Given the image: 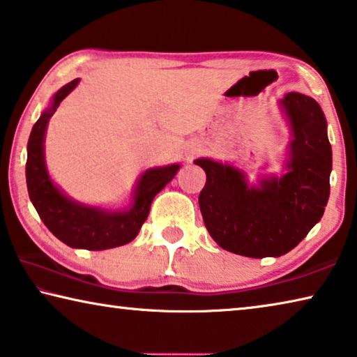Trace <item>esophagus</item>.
I'll list each match as a JSON object with an SVG mask.
<instances>
[{"label":"esophagus","mask_w":357,"mask_h":357,"mask_svg":"<svg viewBox=\"0 0 357 357\" xmlns=\"http://www.w3.org/2000/svg\"><path fill=\"white\" fill-rule=\"evenodd\" d=\"M190 155H192V154H190ZM190 155H189V158H190Z\"/></svg>","instance_id":"esophagus-1"}]
</instances>
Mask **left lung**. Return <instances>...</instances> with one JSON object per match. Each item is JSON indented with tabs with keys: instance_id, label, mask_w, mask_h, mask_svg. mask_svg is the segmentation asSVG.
Segmentation results:
<instances>
[{
	"instance_id": "left-lung-1",
	"label": "left lung",
	"mask_w": 357,
	"mask_h": 357,
	"mask_svg": "<svg viewBox=\"0 0 357 357\" xmlns=\"http://www.w3.org/2000/svg\"><path fill=\"white\" fill-rule=\"evenodd\" d=\"M291 141L282 173L248 174L234 163L195 158L206 173L199 205L206 230L225 251L262 259L294 250L319 222L331 195L332 148L316 100L289 92L278 100Z\"/></svg>"
}]
</instances>
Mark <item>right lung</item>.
I'll return each mask as SVG.
<instances>
[{
    "instance_id": "right-lung-1",
    "label": "right lung",
    "mask_w": 357,
    "mask_h": 357,
    "mask_svg": "<svg viewBox=\"0 0 357 357\" xmlns=\"http://www.w3.org/2000/svg\"><path fill=\"white\" fill-rule=\"evenodd\" d=\"M77 84L79 79H75L56 90L31 128L26 146V188L39 218L56 238L75 250L103 251L137 238L149 216L152 200L176 176L181 165L172 163L141 173L126 208L89 205L71 199L49 174L44 143L50 117Z\"/></svg>"
}]
</instances>
